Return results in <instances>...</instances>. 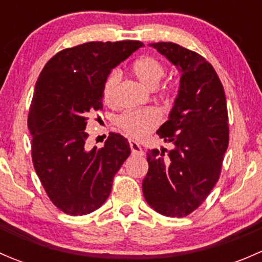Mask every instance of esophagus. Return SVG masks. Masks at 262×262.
<instances>
[{
  "mask_svg": "<svg viewBox=\"0 0 262 262\" xmlns=\"http://www.w3.org/2000/svg\"><path fill=\"white\" fill-rule=\"evenodd\" d=\"M129 144H130L132 155H136V156H143L144 155V150L142 149L141 144H139L138 142H136V141H133V139H130V141H129Z\"/></svg>",
  "mask_w": 262,
  "mask_h": 262,
  "instance_id": "34e87169",
  "label": "esophagus"
}]
</instances>
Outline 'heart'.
<instances>
[{
  "label": "heart",
  "instance_id": "1",
  "mask_svg": "<svg viewBox=\"0 0 262 262\" xmlns=\"http://www.w3.org/2000/svg\"><path fill=\"white\" fill-rule=\"evenodd\" d=\"M133 73L137 80L148 89H156L165 76V67L158 59L153 57H142L133 64ZM120 82V72L113 71L107 76L102 89V97L110 102L115 95V90ZM161 114L156 109H143L126 112L116 118L115 123L123 132L134 138H141L149 133L160 124Z\"/></svg>",
  "mask_w": 262,
  "mask_h": 262
}]
</instances>
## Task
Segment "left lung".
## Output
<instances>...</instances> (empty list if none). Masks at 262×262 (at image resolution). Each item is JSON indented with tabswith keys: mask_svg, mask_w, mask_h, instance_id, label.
I'll return each instance as SVG.
<instances>
[{
	"mask_svg": "<svg viewBox=\"0 0 262 262\" xmlns=\"http://www.w3.org/2000/svg\"><path fill=\"white\" fill-rule=\"evenodd\" d=\"M180 72V86L168 119L157 130L171 142L168 158L158 149L147 152L148 172L142 189L150 208L182 218L209 195L221 173L228 147L226 95L210 63L175 43H152Z\"/></svg>",
	"mask_w": 262,
	"mask_h": 262,
	"instance_id": "obj_1",
	"label": "left lung"
}]
</instances>
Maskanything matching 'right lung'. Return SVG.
<instances>
[{"instance_id": "1", "label": "right lung", "mask_w": 262, "mask_h": 262, "mask_svg": "<svg viewBox=\"0 0 262 262\" xmlns=\"http://www.w3.org/2000/svg\"><path fill=\"white\" fill-rule=\"evenodd\" d=\"M143 43L90 41L57 53L44 66L29 112L36 175L53 204L70 215L99 209L112 192L115 173L130 155L129 142L112 133L87 149L91 113L102 109V89L113 68Z\"/></svg>"}]
</instances>
